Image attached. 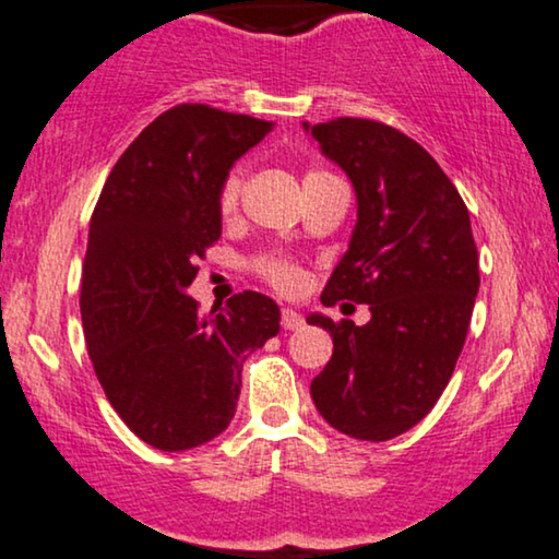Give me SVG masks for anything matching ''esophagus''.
<instances>
[{
  "mask_svg": "<svg viewBox=\"0 0 559 559\" xmlns=\"http://www.w3.org/2000/svg\"><path fill=\"white\" fill-rule=\"evenodd\" d=\"M304 324V317L294 309H281V328L284 330H299Z\"/></svg>",
  "mask_w": 559,
  "mask_h": 559,
  "instance_id": "34e87169",
  "label": "esophagus"
}]
</instances>
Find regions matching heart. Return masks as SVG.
I'll list each match as a JSON object with an SVG mask.
<instances>
[{
	"instance_id": "b5f03b06",
	"label": "heart",
	"mask_w": 559,
	"mask_h": 559,
	"mask_svg": "<svg viewBox=\"0 0 559 559\" xmlns=\"http://www.w3.org/2000/svg\"><path fill=\"white\" fill-rule=\"evenodd\" d=\"M312 175H322V173L320 169H314V173H309L307 178H312ZM239 190H242V167H235L227 175V180H224L222 190H218V209H222L224 214L235 211L237 201H239ZM255 271L263 275L267 284L278 288V292H294V288H299V284H301L299 267H296L292 260H286L281 255L258 258Z\"/></svg>"
}]
</instances>
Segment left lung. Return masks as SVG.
<instances>
[{
    "label": "left lung",
    "instance_id": "8db88e82",
    "mask_svg": "<svg viewBox=\"0 0 559 559\" xmlns=\"http://www.w3.org/2000/svg\"><path fill=\"white\" fill-rule=\"evenodd\" d=\"M322 154L345 169L358 218L322 304H369L371 320L307 322L332 335V358L312 400L332 428L358 441H390L426 418L447 390L479 292L469 211L418 141L369 121L309 126Z\"/></svg>",
    "mask_w": 559,
    "mask_h": 559
}]
</instances>
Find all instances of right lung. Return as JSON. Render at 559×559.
Instances as JSON below:
<instances>
[{
  "label": "right lung",
  "instance_id": "right-lung-1",
  "mask_svg": "<svg viewBox=\"0 0 559 559\" xmlns=\"http://www.w3.org/2000/svg\"><path fill=\"white\" fill-rule=\"evenodd\" d=\"M271 129L201 103L175 105L121 154L92 211L84 341L112 409L154 449L186 451L222 433L245 358L281 330L265 294H235L209 317L186 294L222 237L218 190Z\"/></svg>",
  "mask_w": 559,
  "mask_h": 559
}]
</instances>
